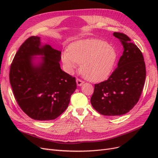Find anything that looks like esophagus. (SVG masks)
Returning <instances> with one entry per match:
<instances>
[{"label":"esophagus","instance_id":"1","mask_svg":"<svg viewBox=\"0 0 158 158\" xmlns=\"http://www.w3.org/2000/svg\"><path fill=\"white\" fill-rule=\"evenodd\" d=\"M76 82H77V85L78 86H81L84 83V81H83L82 80L80 79H78V78L76 79Z\"/></svg>","mask_w":158,"mask_h":158}]
</instances>
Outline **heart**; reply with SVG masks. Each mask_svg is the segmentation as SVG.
<instances>
[{"mask_svg":"<svg viewBox=\"0 0 158 158\" xmlns=\"http://www.w3.org/2000/svg\"><path fill=\"white\" fill-rule=\"evenodd\" d=\"M116 50L106 41L89 39L79 40L70 46L69 51L62 54L65 70L72 73L80 65V72L90 81L104 80L112 72L117 60Z\"/></svg>","mask_w":158,"mask_h":158,"instance_id":"b5f03b06","label":"heart"}]
</instances>
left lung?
<instances>
[{"label":"left lung","instance_id":"1","mask_svg":"<svg viewBox=\"0 0 158 158\" xmlns=\"http://www.w3.org/2000/svg\"><path fill=\"white\" fill-rule=\"evenodd\" d=\"M123 46V55L109 78L94 85L90 98L93 108L101 115L125 114L140 99L146 79V65L140 50L127 35L114 32Z\"/></svg>","mask_w":158,"mask_h":158}]
</instances>
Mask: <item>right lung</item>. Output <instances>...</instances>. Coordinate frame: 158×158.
Returning <instances> with one entry per match:
<instances>
[{
  "label": "right lung",
  "mask_w": 158,
  "mask_h": 158,
  "mask_svg": "<svg viewBox=\"0 0 158 158\" xmlns=\"http://www.w3.org/2000/svg\"><path fill=\"white\" fill-rule=\"evenodd\" d=\"M35 55L45 56L39 66L32 63ZM60 60V51L48 44L42 47L40 37L31 36L20 46L12 60L9 78L14 98L33 119L57 118L67 109L77 88L75 77L61 69Z\"/></svg>",
  "instance_id": "1"
}]
</instances>
